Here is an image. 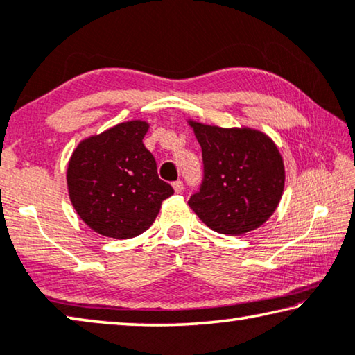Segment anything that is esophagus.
Here are the masks:
<instances>
[{
	"instance_id": "obj_1",
	"label": "esophagus",
	"mask_w": 355,
	"mask_h": 355,
	"mask_svg": "<svg viewBox=\"0 0 355 355\" xmlns=\"http://www.w3.org/2000/svg\"><path fill=\"white\" fill-rule=\"evenodd\" d=\"M172 187H173V189H175V193L183 191V182H182V180H177V182H173Z\"/></svg>"
}]
</instances>
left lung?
<instances>
[{
	"label": "left lung",
	"instance_id": "left-lung-1",
	"mask_svg": "<svg viewBox=\"0 0 355 355\" xmlns=\"http://www.w3.org/2000/svg\"><path fill=\"white\" fill-rule=\"evenodd\" d=\"M202 150L204 173L188 205L221 234L253 231L274 214L285 171L274 141L252 129H223L189 121Z\"/></svg>",
	"mask_w": 355,
	"mask_h": 355
}]
</instances>
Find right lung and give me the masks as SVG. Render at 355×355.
Wrapping results in <instances>:
<instances>
[{"mask_svg":"<svg viewBox=\"0 0 355 355\" xmlns=\"http://www.w3.org/2000/svg\"><path fill=\"white\" fill-rule=\"evenodd\" d=\"M148 124L129 121L83 140L68 164L67 182L78 215L98 234L129 239L145 232L173 194L144 145Z\"/></svg>","mask_w":355,"mask_h":355,"instance_id":"1","label":"right lung"}]
</instances>
